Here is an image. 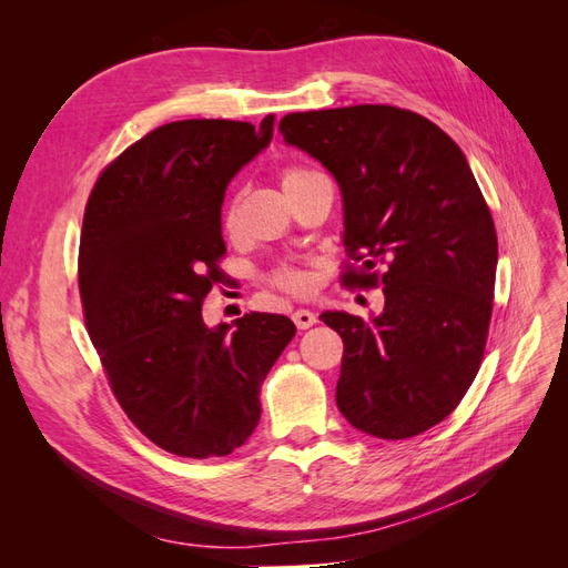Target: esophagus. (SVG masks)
Segmentation results:
<instances>
[{"instance_id":"34e87169","label":"esophagus","mask_w":568,"mask_h":568,"mask_svg":"<svg viewBox=\"0 0 568 568\" xmlns=\"http://www.w3.org/2000/svg\"><path fill=\"white\" fill-rule=\"evenodd\" d=\"M291 320H294L298 329H311V326L317 322L315 313H311V311H296L294 315H291Z\"/></svg>"}]
</instances>
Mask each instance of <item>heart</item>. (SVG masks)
<instances>
[{"label": "heart", "mask_w": 568, "mask_h": 568, "mask_svg": "<svg viewBox=\"0 0 568 568\" xmlns=\"http://www.w3.org/2000/svg\"><path fill=\"white\" fill-rule=\"evenodd\" d=\"M313 173L311 168H303V165H288L282 170V186H288L291 182H296L298 178ZM222 225H225V230H232L234 227V205H230V209L225 211V217H222ZM270 282L282 288V291H288V294H305L307 288H311V274H307L305 270L301 267H294V265H282L274 270L270 274Z\"/></svg>", "instance_id": "heart-1"}]
</instances>
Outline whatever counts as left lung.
Segmentation results:
<instances>
[{"instance_id":"obj_1","label":"left lung","mask_w":568,"mask_h":568,"mask_svg":"<svg viewBox=\"0 0 568 568\" xmlns=\"http://www.w3.org/2000/svg\"><path fill=\"white\" fill-rule=\"evenodd\" d=\"M284 142L343 196L346 286H384V313H322L343 338L336 405L376 438H412L459 405L484 359L497 234L462 149L432 120L359 104L288 113ZM361 267L357 268L356 265ZM376 264L387 270L379 275Z\"/></svg>"}]
</instances>
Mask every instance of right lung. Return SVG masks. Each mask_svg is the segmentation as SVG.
<instances>
[{"label":"right lung","instance_id":"obj_1","mask_svg":"<svg viewBox=\"0 0 568 568\" xmlns=\"http://www.w3.org/2000/svg\"><path fill=\"white\" fill-rule=\"evenodd\" d=\"M239 120H175L101 170L82 217L84 324L130 422L159 448L225 457L261 419V386L296 326L248 313L209 329L203 298L225 272L230 180L272 140Z\"/></svg>","mask_w":568,"mask_h":568}]
</instances>
